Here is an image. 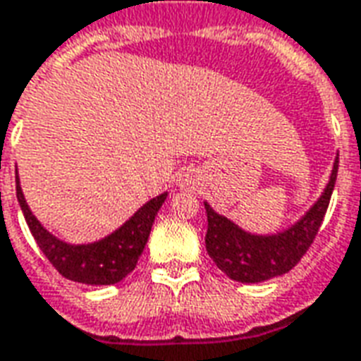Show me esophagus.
Returning a JSON list of instances; mask_svg holds the SVG:
<instances>
[{
    "label": "esophagus",
    "mask_w": 361,
    "mask_h": 361,
    "mask_svg": "<svg viewBox=\"0 0 361 361\" xmlns=\"http://www.w3.org/2000/svg\"><path fill=\"white\" fill-rule=\"evenodd\" d=\"M178 186L180 188H194L196 186V175H194L192 171H185V173H180L178 175Z\"/></svg>",
    "instance_id": "obj_1"
}]
</instances>
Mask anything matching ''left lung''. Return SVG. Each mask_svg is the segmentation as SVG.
<instances>
[{
    "label": "left lung",
    "instance_id": "1",
    "mask_svg": "<svg viewBox=\"0 0 361 361\" xmlns=\"http://www.w3.org/2000/svg\"><path fill=\"white\" fill-rule=\"evenodd\" d=\"M338 173V157L334 159L329 183L319 200L288 229L270 235L245 231L229 217L217 214L204 202L208 214L206 250L216 267L231 280L243 283H258L290 272L307 252L315 239L329 208Z\"/></svg>",
    "mask_w": 361,
    "mask_h": 361
}]
</instances>
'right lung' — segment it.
<instances>
[{
  "mask_svg": "<svg viewBox=\"0 0 361 361\" xmlns=\"http://www.w3.org/2000/svg\"><path fill=\"white\" fill-rule=\"evenodd\" d=\"M15 185L23 216L27 219L30 233L40 250L63 278L87 286H111L120 282L134 270L137 258L144 252L155 216L167 198V192H163L145 202L128 221L99 241L73 245L58 239L35 217L25 200L17 171Z\"/></svg>",
  "mask_w": 361,
  "mask_h": 361,
  "instance_id": "1",
  "label": "right lung"
}]
</instances>
